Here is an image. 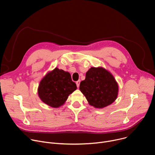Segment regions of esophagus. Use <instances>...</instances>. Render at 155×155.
I'll return each mask as SVG.
<instances>
[{
    "instance_id": "34e87169",
    "label": "esophagus",
    "mask_w": 155,
    "mask_h": 155,
    "mask_svg": "<svg viewBox=\"0 0 155 155\" xmlns=\"http://www.w3.org/2000/svg\"><path fill=\"white\" fill-rule=\"evenodd\" d=\"M80 80H78L77 81H76V84H77V87H78L80 86Z\"/></svg>"
}]
</instances>
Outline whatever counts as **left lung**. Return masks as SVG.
Segmentation results:
<instances>
[{
	"instance_id": "1",
	"label": "left lung",
	"mask_w": 155,
	"mask_h": 155,
	"mask_svg": "<svg viewBox=\"0 0 155 155\" xmlns=\"http://www.w3.org/2000/svg\"><path fill=\"white\" fill-rule=\"evenodd\" d=\"M80 90L90 105L102 108L117 98L118 85L114 77L103 68H91L81 81Z\"/></svg>"
}]
</instances>
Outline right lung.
Wrapping results in <instances>:
<instances>
[{
	"mask_svg": "<svg viewBox=\"0 0 155 155\" xmlns=\"http://www.w3.org/2000/svg\"><path fill=\"white\" fill-rule=\"evenodd\" d=\"M77 88L69 72L56 68L40 81L38 94L42 102L57 108L62 105Z\"/></svg>",
	"mask_w": 155,
	"mask_h": 155,
	"instance_id": "right-lung-1",
	"label": "right lung"
}]
</instances>
